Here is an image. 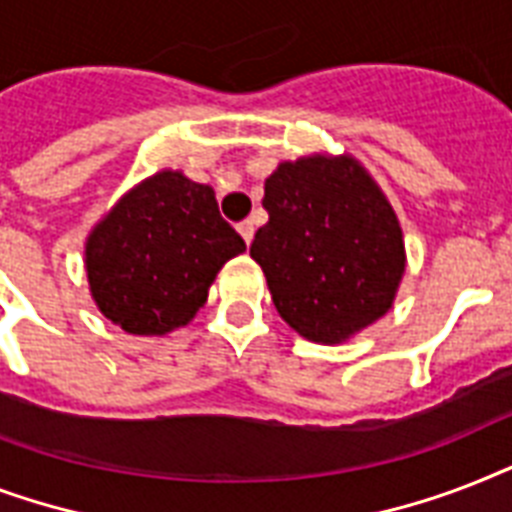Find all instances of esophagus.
Returning <instances> with one entry per match:
<instances>
[{
    "instance_id": "1",
    "label": "esophagus",
    "mask_w": 512,
    "mask_h": 512,
    "mask_svg": "<svg viewBox=\"0 0 512 512\" xmlns=\"http://www.w3.org/2000/svg\"><path fill=\"white\" fill-rule=\"evenodd\" d=\"M239 233H241V239L247 241V244H252V239H255V223H252V220L239 223Z\"/></svg>"
}]
</instances>
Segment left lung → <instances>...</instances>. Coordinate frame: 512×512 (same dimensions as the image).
I'll list each match as a JSON object with an SVG mask.
<instances>
[{
  "label": "left lung",
  "instance_id": "obj_1",
  "mask_svg": "<svg viewBox=\"0 0 512 512\" xmlns=\"http://www.w3.org/2000/svg\"><path fill=\"white\" fill-rule=\"evenodd\" d=\"M268 223L249 255L273 305L308 340L340 342L385 316L404 276L388 199L356 159L308 156L265 180Z\"/></svg>",
  "mask_w": 512,
  "mask_h": 512
}]
</instances>
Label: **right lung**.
<instances>
[{
	"mask_svg": "<svg viewBox=\"0 0 512 512\" xmlns=\"http://www.w3.org/2000/svg\"><path fill=\"white\" fill-rule=\"evenodd\" d=\"M244 249L209 185L164 170L108 212L84 255L106 319L130 335H167L193 319L217 271Z\"/></svg>",
	"mask_w": 512,
	"mask_h": 512,
	"instance_id": "obj_1",
	"label": "right lung"
}]
</instances>
